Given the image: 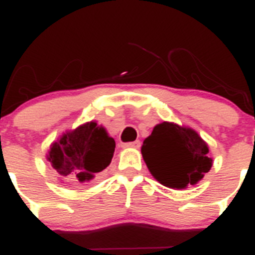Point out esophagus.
I'll return each mask as SVG.
<instances>
[{
  "label": "esophagus",
  "instance_id": "obj_1",
  "mask_svg": "<svg viewBox=\"0 0 255 255\" xmlns=\"http://www.w3.org/2000/svg\"><path fill=\"white\" fill-rule=\"evenodd\" d=\"M140 141L136 140V141H132V142H124V144H122V147H133V149H137V147H140Z\"/></svg>",
  "mask_w": 255,
  "mask_h": 255
}]
</instances>
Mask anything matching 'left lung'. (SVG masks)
<instances>
[{"label": "left lung", "mask_w": 255, "mask_h": 255, "mask_svg": "<svg viewBox=\"0 0 255 255\" xmlns=\"http://www.w3.org/2000/svg\"><path fill=\"white\" fill-rule=\"evenodd\" d=\"M150 174L162 185L185 189L196 185L213 166L209 145L193 128L162 122L141 146Z\"/></svg>", "instance_id": "1"}]
</instances>
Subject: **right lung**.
Returning a JSON list of instances; mask_svg holds the SVG:
<instances>
[{
	"instance_id": "1",
	"label": "right lung",
	"mask_w": 255,
	"mask_h": 255,
	"mask_svg": "<svg viewBox=\"0 0 255 255\" xmlns=\"http://www.w3.org/2000/svg\"><path fill=\"white\" fill-rule=\"evenodd\" d=\"M115 151L114 138L96 121L68 129L51 142L46 159L62 181L89 183L110 164Z\"/></svg>"
}]
</instances>
